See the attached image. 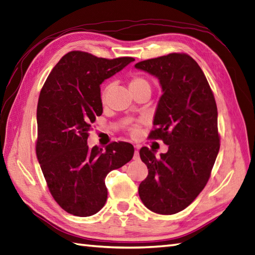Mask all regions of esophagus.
Returning a JSON list of instances; mask_svg holds the SVG:
<instances>
[{"label": "esophagus", "instance_id": "esophagus-1", "mask_svg": "<svg viewBox=\"0 0 255 255\" xmlns=\"http://www.w3.org/2000/svg\"><path fill=\"white\" fill-rule=\"evenodd\" d=\"M135 151H134V156H133V159L134 160H138L139 159V151H138V146H135Z\"/></svg>", "mask_w": 255, "mask_h": 255}]
</instances>
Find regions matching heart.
Listing matches in <instances>:
<instances>
[{
	"label": "heart",
	"instance_id": "1",
	"mask_svg": "<svg viewBox=\"0 0 255 255\" xmlns=\"http://www.w3.org/2000/svg\"><path fill=\"white\" fill-rule=\"evenodd\" d=\"M109 87H110L109 85H106V86H104L103 89H101L100 99L103 104H105L107 100V94H108ZM128 87L131 92H136V90H139V89H149L150 90V83L145 76L136 74V75H133L131 77V80H129V82H128ZM129 131H131V133H133V134L136 133L137 132L136 126H133L131 128H129Z\"/></svg>",
	"mask_w": 255,
	"mask_h": 255
}]
</instances>
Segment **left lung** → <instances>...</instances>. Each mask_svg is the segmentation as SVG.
<instances>
[{
    "mask_svg": "<svg viewBox=\"0 0 255 255\" xmlns=\"http://www.w3.org/2000/svg\"><path fill=\"white\" fill-rule=\"evenodd\" d=\"M135 67L158 77L162 95L154 119L151 139L169 146L157 158L142 147L140 159L148 175L138 186L151 212L183 211L205 188L220 147L217 106L200 65L186 53H170L140 61Z\"/></svg>",
    "mask_w": 255,
    "mask_h": 255,
    "instance_id": "obj_1",
    "label": "left lung"
}]
</instances>
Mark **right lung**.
Instances as JSON below:
<instances>
[{"instance_id": "obj_1", "label": "right lung", "mask_w": 255, "mask_h": 255, "mask_svg": "<svg viewBox=\"0 0 255 255\" xmlns=\"http://www.w3.org/2000/svg\"><path fill=\"white\" fill-rule=\"evenodd\" d=\"M135 59H105L71 51L44 82L37 107L36 154L51 195L69 214L87 217L104 207L105 179L132 159L127 142L89 148L87 138L96 117L103 115L100 84Z\"/></svg>"}]
</instances>
